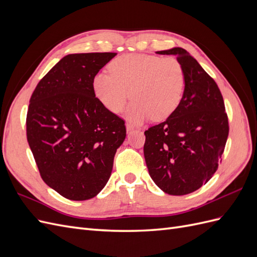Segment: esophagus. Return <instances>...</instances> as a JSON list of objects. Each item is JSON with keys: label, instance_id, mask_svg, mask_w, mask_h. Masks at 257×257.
I'll use <instances>...</instances> for the list:
<instances>
[{"label": "esophagus", "instance_id": "esophagus-1", "mask_svg": "<svg viewBox=\"0 0 257 257\" xmlns=\"http://www.w3.org/2000/svg\"><path fill=\"white\" fill-rule=\"evenodd\" d=\"M134 131H135V127L132 125V124H126V132L128 134L132 133V132H134Z\"/></svg>", "mask_w": 257, "mask_h": 257}]
</instances>
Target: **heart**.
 Instances as JSON below:
<instances>
[{
  "instance_id": "1",
  "label": "heart",
  "mask_w": 257,
  "mask_h": 257,
  "mask_svg": "<svg viewBox=\"0 0 257 257\" xmlns=\"http://www.w3.org/2000/svg\"><path fill=\"white\" fill-rule=\"evenodd\" d=\"M109 72H99L92 80L93 92L106 109L122 111L131 104L126 118L134 124L152 116L155 121L169 118L180 105L185 90V72L175 58L149 54H126L113 59Z\"/></svg>"
}]
</instances>
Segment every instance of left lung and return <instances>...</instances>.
Wrapping results in <instances>:
<instances>
[{
  "label": "left lung",
  "mask_w": 257,
  "mask_h": 257,
  "mask_svg": "<svg viewBox=\"0 0 257 257\" xmlns=\"http://www.w3.org/2000/svg\"><path fill=\"white\" fill-rule=\"evenodd\" d=\"M173 54L185 72L184 95L164 122L145 132L144 154L154 183L169 195H185L212 178L228 136L221 91L198 62L183 48Z\"/></svg>",
  "instance_id": "left-lung-1"
}]
</instances>
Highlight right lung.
I'll list each match as a JSON object with an SVG mask.
<instances>
[{"instance_id": "right-lung-1", "label": "right lung", "mask_w": 257, "mask_h": 257, "mask_svg": "<svg viewBox=\"0 0 257 257\" xmlns=\"http://www.w3.org/2000/svg\"><path fill=\"white\" fill-rule=\"evenodd\" d=\"M114 52L72 53L38 82L30 99L27 137L45 183L63 197L87 200L104 189L124 121L100 104L92 80Z\"/></svg>"}]
</instances>
